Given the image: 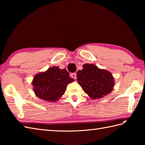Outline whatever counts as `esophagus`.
<instances>
[{"label":"esophagus","instance_id":"1","mask_svg":"<svg viewBox=\"0 0 145 145\" xmlns=\"http://www.w3.org/2000/svg\"><path fill=\"white\" fill-rule=\"evenodd\" d=\"M71 77L73 78V79H76V74L75 73H71Z\"/></svg>","mask_w":145,"mask_h":145}]
</instances>
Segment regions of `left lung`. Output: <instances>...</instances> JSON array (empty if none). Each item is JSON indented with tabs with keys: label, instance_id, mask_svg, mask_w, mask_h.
I'll return each instance as SVG.
<instances>
[{
	"label": "left lung",
	"instance_id": "obj_1",
	"mask_svg": "<svg viewBox=\"0 0 145 145\" xmlns=\"http://www.w3.org/2000/svg\"><path fill=\"white\" fill-rule=\"evenodd\" d=\"M76 76L78 84L93 100L100 99L110 93L115 85L112 73L94 64H84L83 69L77 72Z\"/></svg>",
	"mask_w": 145,
	"mask_h": 145
}]
</instances>
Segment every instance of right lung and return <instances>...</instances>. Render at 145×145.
Listing matches in <instances>:
<instances>
[{
    "label": "right lung",
    "instance_id": "obj_1",
    "mask_svg": "<svg viewBox=\"0 0 145 145\" xmlns=\"http://www.w3.org/2000/svg\"><path fill=\"white\" fill-rule=\"evenodd\" d=\"M65 69L52 67L35 75L32 81L37 97L47 101H57L65 93L67 86L74 81Z\"/></svg>",
    "mask_w": 145,
    "mask_h": 145
}]
</instances>
